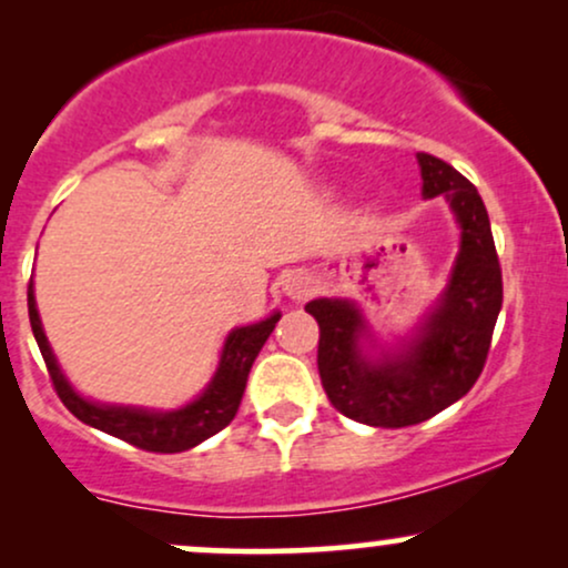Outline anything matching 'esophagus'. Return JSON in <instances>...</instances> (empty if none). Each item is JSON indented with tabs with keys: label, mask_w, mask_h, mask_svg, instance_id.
I'll use <instances>...</instances> for the list:
<instances>
[{
	"label": "esophagus",
	"mask_w": 568,
	"mask_h": 568,
	"mask_svg": "<svg viewBox=\"0 0 568 568\" xmlns=\"http://www.w3.org/2000/svg\"><path fill=\"white\" fill-rule=\"evenodd\" d=\"M280 288H283L285 296L296 298L298 302V298L312 296V293L317 291V280L304 270H291V272H285L283 280H280Z\"/></svg>",
	"instance_id": "obj_1"
}]
</instances>
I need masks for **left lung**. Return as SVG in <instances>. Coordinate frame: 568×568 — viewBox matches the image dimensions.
<instances>
[{
	"mask_svg": "<svg viewBox=\"0 0 568 568\" xmlns=\"http://www.w3.org/2000/svg\"><path fill=\"white\" fill-rule=\"evenodd\" d=\"M422 197H440L459 226L448 283L419 325L379 344L352 298L304 306L321 325L317 371L336 410L371 427H408L470 393L484 371L501 310V270L478 189L433 154H416Z\"/></svg>",
	"mask_w": 568,
	"mask_h": 568,
	"instance_id": "1",
	"label": "left lung"
}]
</instances>
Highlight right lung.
Segmentation results:
<instances>
[{"label": "right lung", "instance_id": "add662e5", "mask_svg": "<svg viewBox=\"0 0 568 568\" xmlns=\"http://www.w3.org/2000/svg\"><path fill=\"white\" fill-rule=\"evenodd\" d=\"M29 321L39 344V352H42L44 357V366H48L50 379H53L55 393L77 419L101 429V433L114 435V438L125 440L130 446L143 448V452L179 454L189 452V448H194L197 443L221 433V429L234 419L240 400H243L253 361H256L264 342L270 338L272 331H275L280 312H272L270 317H264V321L258 323L232 328L224 342V349H221L213 379L205 384V389H202L194 400L171 410L98 403L77 393L67 379V374L58 366L53 347H50L48 336H44L34 298V283L29 285Z\"/></svg>", "mask_w": 568, "mask_h": 568}]
</instances>
